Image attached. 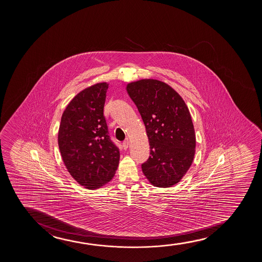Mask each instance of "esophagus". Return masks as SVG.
<instances>
[{"mask_svg":"<svg viewBox=\"0 0 262 262\" xmlns=\"http://www.w3.org/2000/svg\"><path fill=\"white\" fill-rule=\"evenodd\" d=\"M129 140H124L123 142H122V147L124 149H127L128 147H129Z\"/></svg>","mask_w":262,"mask_h":262,"instance_id":"obj_1","label":"esophagus"}]
</instances>
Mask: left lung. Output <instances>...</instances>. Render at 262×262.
I'll list each match as a JSON object with an SVG mask.
<instances>
[{"label":"left lung","instance_id":"obj_1","mask_svg":"<svg viewBox=\"0 0 262 262\" xmlns=\"http://www.w3.org/2000/svg\"><path fill=\"white\" fill-rule=\"evenodd\" d=\"M126 90L141 115L150 145L142 172L154 186L176 184L190 168L195 154L189 109L176 90L157 79L129 83Z\"/></svg>","mask_w":262,"mask_h":262}]
</instances>
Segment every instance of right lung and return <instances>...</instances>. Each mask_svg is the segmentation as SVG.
<instances>
[{"instance_id":"1","label":"right lung","mask_w":262,"mask_h":262,"mask_svg":"<svg viewBox=\"0 0 262 262\" xmlns=\"http://www.w3.org/2000/svg\"><path fill=\"white\" fill-rule=\"evenodd\" d=\"M107 89V83H98L78 94L63 112L58 133L66 168L90 190L110 182L120 158L104 115Z\"/></svg>"}]
</instances>
